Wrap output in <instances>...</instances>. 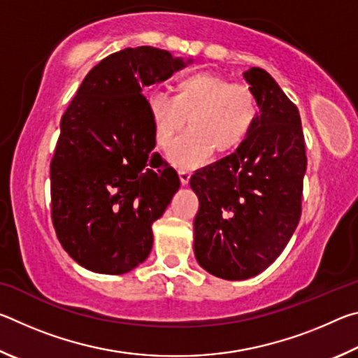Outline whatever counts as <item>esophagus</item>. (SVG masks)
I'll list each match as a JSON object with an SVG mask.
<instances>
[{
	"label": "esophagus",
	"instance_id": "esophagus-1",
	"mask_svg": "<svg viewBox=\"0 0 358 358\" xmlns=\"http://www.w3.org/2000/svg\"><path fill=\"white\" fill-rule=\"evenodd\" d=\"M178 175H180V181H181V185L186 186L187 183H189V180H191V173H189V172H186V171H180V172H178Z\"/></svg>",
	"mask_w": 358,
	"mask_h": 358
}]
</instances>
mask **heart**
<instances>
[{"label": "heart", "mask_w": 358, "mask_h": 358, "mask_svg": "<svg viewBox=\"0 0 358 358\" xmlns=\"http://www.w3.org/2000/svg\"><path fill=\"white\" fill-rule=\"evenodd\" d=\"M147 110L161 148L189 124L169 150V161L183 171L207 164L213 153L227 155L243 143L259 120L257 96L250 85L232 83L213 72H192L178 78L175 96L151 90Z\"/></svg>", "instance_id": "1"}]
</instances>
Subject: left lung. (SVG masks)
I'll return each mask as SVG.
<instances>
[{
	"mask_svg": "<svg viewBox=\"0 0 358 358\" xmlns=\"http://www.w3.org/2000/svg\"><path fill=\"white\" fill-rule=\"evenodd\" d=\"M245 80L257 96L259 120L250 137L189 185L199 197L194 254L210 275L248 280L275 262L301 215L306 172L299 108L268 72L251 68Z\"/></svg>",
	"mask_w": 358,
	"mask_h": 358,
	"instance_id": "8db88e82",
	"label": "left lung"
}]
</instances>
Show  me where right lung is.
I'll return each instance as SVG.
<instances>
[{
    "mask_svg": "<svg viewBox=\"0 0 358 358\" xmlns=\"http://www.w3.org/2000/svg\"><path fill=\"white\" fill-rule=\"evenodd\" d=\"M192 59L150 45L112 53L88 72L62 118L50 164L52 221L64 251L94 273H128L153 248L178 173L153 153L145 87Z\"/></svg>",
    "mask_w": 358,
    "mask_h": 358,
    "instance_id": "1",
    "label": "right lung"
}]
</instances>
